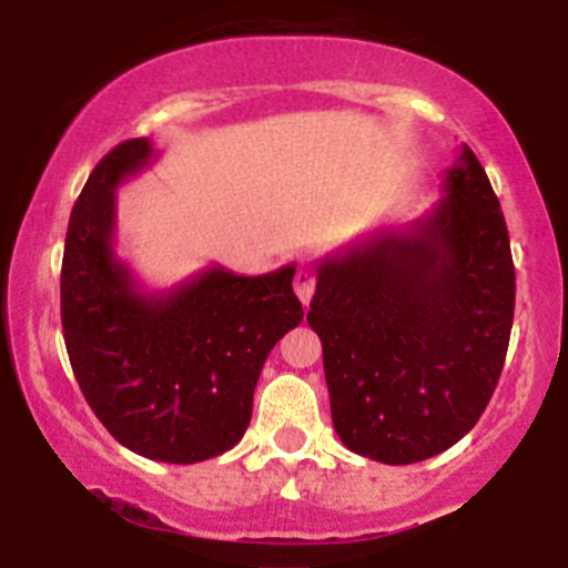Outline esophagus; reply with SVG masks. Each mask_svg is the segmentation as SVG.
Returning a JSON list of instances; mask_svg holds the SVG:
<instances>
[{
    "label": "esophagus",
    "instance_id": "34e87169",
    "mask_svg": "<svg viewBox=\"0 0 568 568\" xmlns=\"http://www.w3.org/2000/svg\"><path fill=\"white\" fill-rule=\"evenodd\" d=\"M294 291L296 296H300L302 305H311L313 291H316V277H313L311 268H300V272L294 274Z\"/></svg>",
    "mask_w": 568,
    "mask_h": 568
}]
</instances>
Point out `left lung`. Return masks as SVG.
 <instances>
[{
    "instance_id": "1",
    "label": "left lung",
    "mask_w": 568,
    "mask_h": 568,
    "mask_svg": "<svg viewBox=\"0 0 568 568\" xmlns=\"http://www.w3.org/2000/svg\"><path fill=\"white\" fill-rule=\"evenodd\" d=\"M443 200L318 261L307 324L321 337L335 432L382 464L432 459L478 423L514 321L500 200L467 145Z\"/></svg>"
}]
</instances>
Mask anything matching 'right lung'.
<instances>
[{
  "mask_svg": "<svg viewBox=\"0 0 568 568\" xmlns=\"http://www.w3.org/2000/svg\"><path fill=\"white\" fill-rule=\"evenodd\" d=\"M156 156L148 136L120 142L84 183L62 255V332L106 432L145 459L194 464L244 437L263 363L305 313L294 263L257 277L214 263L164 291L140 283L114 250V192Z\"/></svg>",
  "mask_w": 568,
  "mask_h": 568,
  "instance_id": "obj_1",
  "label": "right lung"
}]
</instances>
